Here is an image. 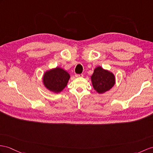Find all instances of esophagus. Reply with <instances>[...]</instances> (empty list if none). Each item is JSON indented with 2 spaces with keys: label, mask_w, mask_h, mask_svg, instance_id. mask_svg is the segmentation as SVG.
<instances>
[{
  "label": "esophagus",
  "mask_w": 153,
  "mask_h": 153,
  "mask_svg": "<svg viewBox=\"0 0 153 153\" xmlns=\"http://www.w3.org/2000/svg\"><path fill=\"white\" fill-rule=\"evenodd\" d=\"M75 76L76 77V78H78V77H82L83 76V74H75Z\"/></svg>",
  "instance_id": "1"
}]
</instances>
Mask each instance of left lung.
I'll return each mask as SVG.
<instances>
[{
    "instance_id": "1",
    "label": "left lung",
    "mask_w": 153,
    "mask_h": 153,
    "mask_svg": "<svg viewBox=\"0 0 153 153\" xmlns=\"http://www.w3.org/2000/svg\"><path fill=\"white\" fill-rule=\"evenodd\" d=\"M92 85L99 94L109 91L115 84V76L110 71L98 66L91 76Z\"/></svg>"
}]
</instances>
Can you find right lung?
<instances>
[{"instance_id": "obj_1", "label": "right lung", "mask_w": 153, "mask_h": 153, "mask_svg": "<svg viewBox=\"0 0 153 153\" xmlns=\"http://www.w3.org/2000/svg\"><path fill=\"white\" fill-rule=\"evenodd\" d=\"M70 74L59 67L46 71L43 76V84L48 91L54 94L62 92L67 86Z\"/></svg>"}]
</instances>
